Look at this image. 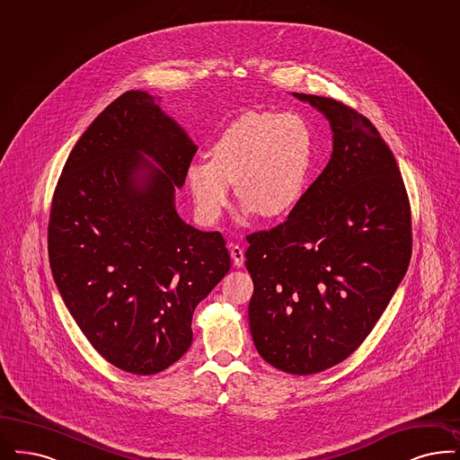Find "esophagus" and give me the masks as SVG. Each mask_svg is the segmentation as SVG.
<instances>
[{"instance_id":"1","label":"esophagus","mask_w":460,"mask_h":460,"mask_svg":"<svg viewBox=\"0 0 460 460\" xmlns=\"http://www.w3.org/2000/svg\"><path fill=\"white\" fill-rule=\"evenodd\" d=\"M230 255H232V261L237 268L243 266L245 257H243V249L240 245H230Z\"/></svg>"}]
</instances>
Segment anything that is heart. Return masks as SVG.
Listing matches in <instances>:
<instances>
[{"instance_id":"heart-1","label":"heart","mask_w":460,"mask_h":460,"mask_svg":"<svg viewBox=\"0 0 460 460\" xmlns=\"http://www.w3.org/2000/svg\"><path fill=\"white\" fill-rule=\"evenodd\" d=\"M315 137L300 114L249 111L230 120L209 146V160L186 169L198 218L213 225L230 203V182L242 211L264 218L289 213L300 203L314 167Z\"/></svg>"}]
</instances>
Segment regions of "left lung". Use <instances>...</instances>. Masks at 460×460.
<instances>
[{"label":"left lung","instance_id":"8db88e82","mask_svg":"<svg viewBox=\"0 0 460 460\" xmlns=\"http://www.w3.org/2000/svg\"><path fill=\"white\" fill-rule=\"evenodd\" d=\"M329 120L332 155L287 222L249 235L255 349L278 370L323 372L374 329L408 271L411 209L395 158L348 105L291 93Z\"/></svg>","mask_w":460,"mask_h":460}]
</instances>
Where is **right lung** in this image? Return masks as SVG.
<instances>
[{"instance_id": "right-lung-1", "label": "right lung", "mask_w": 460, "mask_h": 460, "mask_svg": "<svg viewBox=\"0 0 460 460\" xmlns=\"http://www.w3.org/2000/svg\"><path fill=\"white\" fill-rule=\"evenodd\" d=\"M158 102L129 90L88 126L58 181L48 230L75 323L135 375L158 374L188 351L194 308L230 271L222 234L175 209L198 146Z\"/></svg>"}]
</instances>
